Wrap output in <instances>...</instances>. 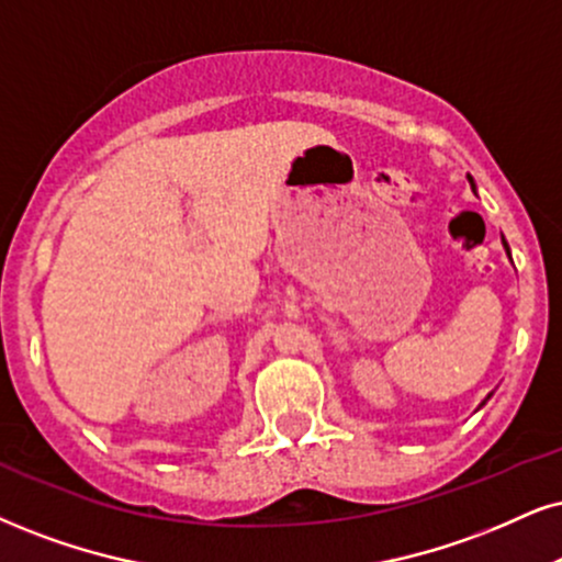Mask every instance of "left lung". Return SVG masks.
I'll list each match as a JSON object with an SVG mask.
<instances>
[{
    "mask_svg": "<svg viewBox=\"0 0 562 562\" xmlns=\"http://www.w3.org/2000/svg\"><path fill=\"white\" fill-rule=\"evenodd\" d=\"M469 182H472V187H474V179L469 177ZM503 245H505V239H503ZM505 249H508V245H505ZM508 255H510V249H508Z\"/></svg>",
    "mask_w": 562,
    "mask_h": 562,
    "instance_id": "8db88e82",
    "label": "left lung"
}]
</instances>
